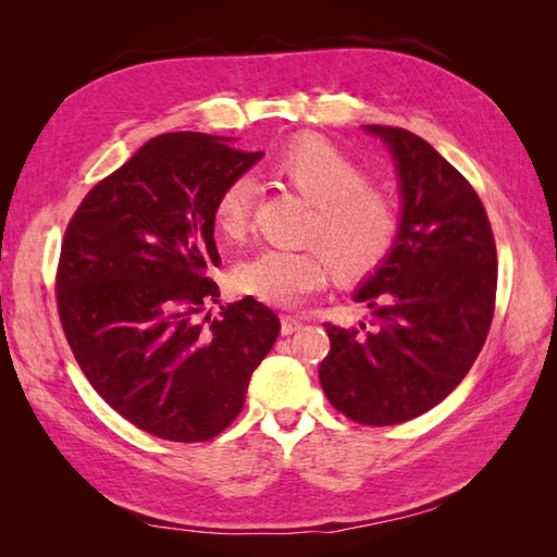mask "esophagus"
Segmentation results:
<instances>
[{
	"label": "esophagus",
	"instance_id": "esophagus-1",
	"mask_svg": "<svg viewBox=\"0 0 557 557\" xmlns=\"http://www.w3.org/2000/svg\"><path fill=\"white\" fill-rule=\"evenodd\" d=\"M301 327V321L299 318H294V315H282V335H292V333H297V330Z\"/></svg>",
	"mask_w": 557,
	"mask_h": 557
}]
</instances>
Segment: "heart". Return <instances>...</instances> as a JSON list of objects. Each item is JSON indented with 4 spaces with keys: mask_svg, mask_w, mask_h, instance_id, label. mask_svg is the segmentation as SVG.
<instances>
[{
    "mask_svg": "<svg viewBox=\"0 0 557 557\" xmlns=\"http://www.w3.org/2000/svg\"><path fill=\"white\" fill-rule=\"evenodd\" d=\"M275 174L311 203L297 248H260L232 270L236 292L272 306H294L321 289L330 272L342 282L369 277L393 253L399 236L395 198L323 136H297L275 158ZM258 186L236 174L220 188L212 220L222 236L242 239L251 224Z\"/></svg>",
    "mask_w": 557,
    "mask_h": 557,
    "instance_id": "heart-1",
    "label": "heart"
}]
</instances>
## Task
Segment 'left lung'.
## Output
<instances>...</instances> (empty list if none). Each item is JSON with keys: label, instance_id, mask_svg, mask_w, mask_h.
I'll list each match as a JSON object with an SVG mask.
<instances>
[{"label": "left lung", "instance_id": "obj_1", "mask_svg": "<svg viewBox=\"0 0 557 557\" xmlns=\"http://www.w3.org/2000/svg\"><path fill=\"white\" fill-rule=\"evenodd\" d=\"M397 160L401 198L393 253L357 292L369 318L323 323V393L363 425H395L433 409L461 383L486 342L498 256L479 194L407 128L366 126Z\"/></svg>", "mask_w": 557, "mask_h": 557}]
</instances>
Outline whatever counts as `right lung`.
I'll list each match as a JSON object with an SVG mask.
<instances>
[{"instance_id":"1","label":"right lung","mask_w":557,"mask_h":557,"mask_svg":"<svg viewBox=\"0 0 557 557\" xmlns=\"http://www.w3.org/2000/svg\"><path fill=\"white\" fill-rule=\"evenodd\" d=\"M263 152L230 138H150L90 188L62 239L57 311L96 393L162 441L203 443L239 417L248 381L280 333L253 297L220 306L212 206Z\"/></svg>"}]
</instances>
